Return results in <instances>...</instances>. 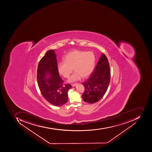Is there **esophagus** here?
<instances>
[{
  "label": "esophagus",
  "mask_w": 152,
  "mask_h": 152,
  "mask_svg": "<svg viewBox=\"0 0 152 152\" xmlns=\"http://www.w3.org/2000/svg\"><path fill=\"white\" fill-rule=\"evenodd\" d=\"M77 84V83H74V84H72V87H75L76 86Z\"/></svg>",
  "instance_id": "1"
}]
</instances>
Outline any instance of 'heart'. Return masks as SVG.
<instances>
[{
	"label": "heart",
	"mask_w": 152,
	"mask_h": 152,
	"mask_svg": "<svg viewBox=\"0 0 152 152\" xmlns=\"http://www.w3.org/2000/svg\"><path fill=\"white\" fill-rule=\"evenodd\" d=\"M95 55L92 52L75 50L69 52L64 57V61L58 64L59 73L68 78L73 69L74 74L69 80L73 82L80 80L82 77L86 78L93 71L95 64Z\"/></svg>",
	"instance_id": "1"
}]
</instances>
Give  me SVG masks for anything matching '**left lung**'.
<instances>
[{"label": "left lung", "mask_w": 152, "mask_h": 152, "mask_svg": "<svg viewBox=\"0 0 152 152\" xmlns=\"http://www.w3.org/2000/svg\"><path fill=\"white\" fill-rule=\"evenodd\" d=\"M94 71L87 80L83 83L85 88L83 99L88 103H94L102 98L109 85L110 70L104 54H101Z\"/></svg>", "instance_id": "left-lung-1"}]
</instances>
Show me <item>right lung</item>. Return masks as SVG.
I'll use <instances>...</instances> for the list:
<instances>
[{
  "instance_id": "right-lung-1",
  "label": "right lung",
  "mask_w": 152,
  "mask_h": 152,
  "mask_svg": "<svg viewBox=\"0 0 152 152\" xmlns=\"http://www.w3.org/2000/svg\"><path fill=\"white\" fill-rule=\"evenodd\" d=\"M55 50H49L40 61L37 71V80L40 91L50 103L62 106L68 101V92L71 84H64L59 75Z\"/></svg>"
}]
</instances>
